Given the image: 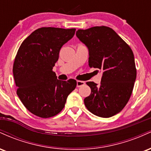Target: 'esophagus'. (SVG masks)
<instances>
[{
	"label": "esophagus",
	"instance_id": "1",
	"mask_svg": "<svg viewBox=\"0 0 151 151\" xmlns=\"http://www.w3.org/2000/svg\"><path fill=\"white\" fill-rule=\"evenodd\" d=\"M85 84V82L83 81H77V87H80L81 86H84Z\"/></svg>",
	"mask_w": 151,
	"mask_h": 151
}]
</instances>
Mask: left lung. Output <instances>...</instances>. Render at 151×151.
<instances>
[{"label": "left lung", "mask_w": 151, "mask_h": 151, "mask_svg": "<svg viewBox=\"0 0 151 151\" xmlns=\"http://www.w3.org/2000/svg\"><path fill=\"white\" fill-rule=\"evenodd\" d=\"M76 35L88 48L89 67L102 72L99 85L86 82L91 94L84 99V104L97 116H113L124 108L132 93L136 79L133 51L113 29L106 26L78 30Z\"/></svg>", "instance_id": "obj_1"}]
</instances>
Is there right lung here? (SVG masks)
I'll list each match as a JSON object with an SVG mask.
<instances>
[{"label":"right lung","instance_id":"obj_1","mask_svg":"<svg viewBox=\"0 0 151 151\" xmlns=\"http://www.w3.org/2000/svg\"><path fill=\"white\" fill-rule=\"evenodd\" d=\"M76 29L41 27L32 32L19 48L13 64L17 94L34 115L50 118L65 107L77 81L59 80L52 71L60 49L72 39Z\"/></svg>","mask_w":151,"mask_h":151}]
</instances>
